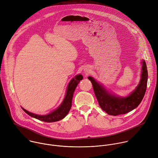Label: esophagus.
<instances>
[{
    "mask_svg": "<svg viewBox=\"0 0 158 158\" xmlns=\"http://www.w3.org/2000/svg\"><path fill=\"white\" fill-rule=\"evenodd\" d=\"M84 73H85V74H88L89 73V69L88 68H85V69H84Z\"/></svg>",
    "mask_w": 158,
    "mask_h": 158,
    "instance_id": "esophagus-1",
    "label": "esophagus"
}]
</instances>
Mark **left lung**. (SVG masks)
I'll return each mask as SVG.
<instances>
[{"mask_svg": "<svg viewBox=\"0 0 158 158\" xmlns=\"http://www.w3.org/2000/svg\"><path fill=\"white\" fill-rule=\"evenodd\" d=\"M141 79L135 90L128 96L120 97L109 93L93 77L88 79L91 81L94 91L101 109L109 115L117 116L125 114L136 108L143 100L146 92L148 82V71L144 60H142Z\"/></svg>", "mask_w": 158, "mask_h": 158, "instance_id": "left-lung-1", "label": "left lung"}]
</instances>
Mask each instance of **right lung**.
<instances>
[{
    "mask_svg": "<svg viewBox=\"0 0 158 158\" xmlns=\"http://www.w3.org/2000/svg\"><path fill=\"white\" fill-rule=\"evenodd\" d=\"M82 79L83 76L81 74H79L70 81L68 84L66 94L63 102L57 109L52 111L50 114L45 115H40L31 113L23 108H22L23 110L28 115L45 122H55L62 120L68 115L71 108L72 100L74 90L80 81H81Z\"/></svg>",
    "mask_w": 158,
    "mask_h": 158,
    "instance_id": "1",
    "label": "right lung"
}]
</instances>
